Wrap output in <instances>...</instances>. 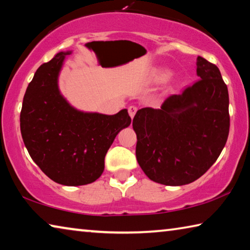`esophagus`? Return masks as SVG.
Returning <instances> with one entry per match:
<instances>
[{
	"label": "esophagus",
	"instance_id": "obj_1",
	"mask_svg": "<svg viewBox=\"0 0 250 250\" xmlns=\"http://www.w3.org/2000/svg\"><path fill=\"white\" fill-rule=\"evenodd\" d=\"M128 111H129V115H130V117H131V118H133V117H134V115H135V112L138 111V108L135 107V105H130V107L128 108Z\"/></svg>",
	"mask_w": 250,
	"mask_h": 250
}]
</instances>
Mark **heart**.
<instances>
[{
    "label": "heart",
    "mask_w": 250,
    "mask_h": 250,
    "mask_svg": "<svg viewBox=\"0 0 250 250\" xmlns=\"http://www.w3.org/2000/svg\"><path fill=\"white\" fill-rule=\"evenodd\" d=\"M172 77V71L167 68H156L151 74V80L156 83H164Z\"/></svg>",
    "instance_id": "1"
}]
</instances>
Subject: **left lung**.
Returning a JSON list of instances; mask_svg holds the SVG:
<instances>
[{
	"instance_id": "1",
	"label": "left lung",
	"mask_w": 250,
	"mask_h": 250,
	"mask_svg": "<svg viewBox=\"0 0 250 250\" xmlns=\"http://www.w3.org/2000/svg\"><path fill=\"white\" fill-rule=\"evenodd\" d=\"M201 79L160 109L142 108L133 118L135 155L150 180L189 184L213 166L229 133V97L216 65L197 57Z\"/></svg>"
}]
</instances>
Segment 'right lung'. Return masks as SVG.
I'll use <instances>...</instances> for the list:
<instances>
[{"label": "right lung", "mask_w": 250, "mask_h": 250, "mask_svg": "<svg viewBox=\"0 0 250 250\" xmlns=\"http://www.w3.org/2000/svg\"><path fill=\"white\" fill-rule=\"evenodd\" d=\"M59 52L36 70L24 95L21 133L29 155L50 180L67 186L92 183L104 170V156L117 134L129 126L128 110L116 115L83 112L61 94Z\"/></svg>", "instance_id": "add662e5"}]
</instances>
